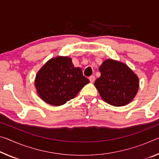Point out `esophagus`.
I'll use <instances>...</instances> for the list:
<instances>
[{
  "instance_id": "esophagus-1",
  "label": "esophagus",
  "mask_w": 159,
  "mask_h": 159,
  "mask_svg": "<svg viewBox=\"0 0 159 159\" xmlns=\"http://www.w3.org/2000/svg\"><path fill=\"white\" fill-rule=\"evenodd\" d=\"M89 80H90V83H93V82H94V81H95V80L94 75H91V76H90V78H89Z\"/></svg>"
}]
</instances>
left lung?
Returning a JSON list of instances; mask_svg holds the SVG:
<instances>
[{"instance_id": "8db88e82", "label": "left lung", "mask_w": 159, "mask_h": 159, "mask_svg": "<svg viewBox=\"0 0 159 159\" xmlns=\"http://www.w3.org/2000/svg\"><path fill=\"white\" fill-rule=\"evenodd\" d=\"M99 70L101 75L94 85L105 102L120 107L132 101L138 92L139 82L137 75L127 64L107 59Z\"/></svg>"}]
</instances>
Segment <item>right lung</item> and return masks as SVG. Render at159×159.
I'll return each instance as SVG.
<instances>
[{
	"instance_id": "add662e5",
	"label": "right lung",
	"mask_w": 159,
	"mask_h": 159,
	"mask_svg": "<svg viewBox=\"0 0 159 159\" xmlns=\"http://www.w3.org/2000/svg\"><path fill=\"white\" fill-rule=\"evenodd\" d=\"M90 81L71 59L57 57L49 59L37 72L34 85L40 98L48 104L60 106L75 98Z\"/></svg>"
}]
</instances>
